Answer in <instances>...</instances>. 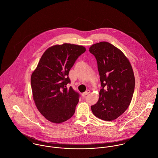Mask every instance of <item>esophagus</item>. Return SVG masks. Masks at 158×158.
Returning a JSON list of instances; mask_svg holds the SVG:
<instances>
[{
	"mask_svg": "<svg viewBox=\"0 0 158 158\" xmlns=\"http://www.w3.org/2000/svg\"><path fill=\"white\" fill-rule=\"evenodd\" d=\"M90 92V90H86L85 92H84V93H83L82 95L83 96H85V95H87V94H89Z\"/></svg>",
	"mask_w": 158,
	"mask_h": 158,
	"instance_id": "34e87169",
	"label": "esophagus"
}]
</instances>
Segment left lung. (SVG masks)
I'll return each instance as SVG.
<instances>
[{"label":"left lung","mask_w":158,"mask_h":158,"mask_svg":"<svg viewBox=\"0 0 158 158\" xmlns=\"http://www.w3.org/2000/svg\"><path fill=\"white\" fill-rule=\"evenodd\" d=\"M97 61L102 89L97 103L91 106L98 118L111 121L128 108L134 92L135 77L132 67L124 53L107 42H100L89 48Z\"/></svg>","instance_id":"obj_1"}]
</instances>
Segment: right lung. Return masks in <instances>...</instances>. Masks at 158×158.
Returning <instances> with one entry per match:
<instances>
[{
  "label": "right lung",
  "mask_w": 158,
  "mask_h": 158,
  "mask_svg": "<svg viewBox=\"0 0 158 158\" xmlns=\"http://www.w3.org/2000/svg\"><path fill=\"white\" fill-rule=\"evenodd\" d=\"M82 45L68 43L48 48L32 72V97L40 114L56 124L63 123L74 114L79 95L71 87L69 72L77 58L85 52Z\"/></svg>",
  "instance_id": "1"
}]
</instances>
